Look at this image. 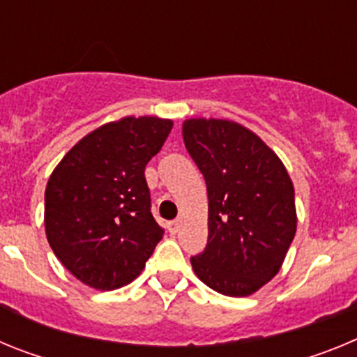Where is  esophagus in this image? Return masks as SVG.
I'll use <instances>...</instances> for the list:
<instances>
[{"label":"esophagus","instance_id":"obj_1","mask_svg":"<svg viewBox=\"0 0 357 357\" xmlns=\"http://www.w3.org/2000/svg\"><path fill=\"white\" fill-rule=\"evenodd\" d=\"M178 229H181V223L176 222V220H175V222L168 223V230H169V234H172V236H175L176 232H178Z\"/></svg>","mask_w":357,"mask_h":357}]
</instances>
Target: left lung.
Segmentation results:
<instances>
[{
	"instance_id": "8db88e82",
	"label": "left lung",
	"mask_w": 357,
	"mask_h": 357,
	"mask_svg": "<svg viewBox=\"0 0 357 357\" xmlns=\"http://www.w3.org/2000/svg\"><path fill=\"white\" fill-rule=\"evenodd\" d=\"M184 144L209 198V238L191 257L198 279L227 296L272 280L295 238V189L275 151L234 121L188 119Z\"/></svg>"
}]
</instances>
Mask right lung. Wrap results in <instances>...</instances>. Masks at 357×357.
I'll list each match as a JSON object with an SVG mask.
<instances>
[{
  "mask_svg": "<svg viewBox=\"0 0 357 357\" xmlns=\"http://www.w3.org/2000/svg\"><path fill=\"white\" fill-rule=\"evenodd\" d=\"M172 127L169 119L153 116L107 123L53 169L44 193L46 236L59 261L84 284L107 291L128 284L162 239L144 168Z\"/></svg>",
  "mask_w": 357,
  "mask_h": 357,
  "instance_id": "1",
  "label": "right lung"
}]
</instances>
